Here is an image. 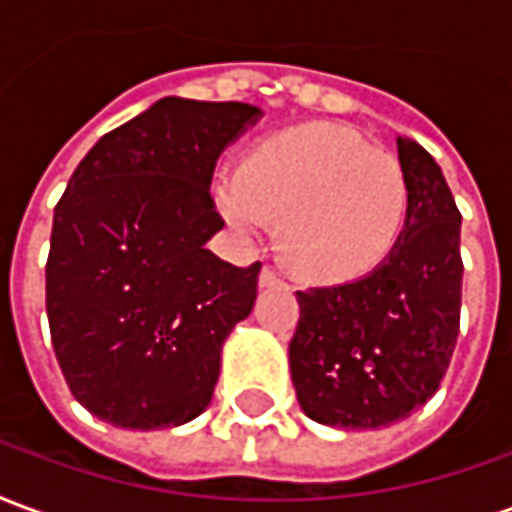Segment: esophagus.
I'll use <instances>...</instances> for the list:
<instances>
[{
	"label": "esophagus",
	"mask_w": 512,
	"mask_h": 512,
	"mask_svg": "<svg viewBox=\"0 0 512 512\" xmlns=\"http://www.w3.org/2000/svg\"><path fill=\"white\" fill-rule=\"evenodd\" d=\"M260 285L263 288H274V285H282V277H279L277 271H271V268H263L260 271Z\"/></svg>",
	"instance_id": "1"
}]
</instances>
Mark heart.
<instances>
[{"instance_id": "obj_1", "label": "heart", "mask_w": 512, "mask_h": 512, "mask_svg": "<svg viewBox=\"0 0 512 512\" xmlns=\"http://www.w3.org/2000/svg\"><path fill=\"white\" fill-rule=\"evenodd\" d=\"M213 200L246 238H266L285 219L290 266L315 282H345L392 252L408 186L400 161L354 128L307 123L257 145L246 172L222 169Z\"/></svg>"}]
</instances>
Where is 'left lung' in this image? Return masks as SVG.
Listing matches in <instances>:
<instances>
[{
    "mask_svg": "<svg viewBox=\"0 0 512 512\" xmlns=\"http://www.w3.org/2000/svg\"><path fill=\"white\" fill-rule=\"evenodd\" d=\"M397 161L408 208L392 252L354 282L296 290L290 378L329 428H386L425 406L461 329V211L425 147L397 136Z\"/></svg>",
    "mask_w": 512,
    "mask_h": 512,
    "instance_id": "1",
    "label": "left lung"
}]
</instances>
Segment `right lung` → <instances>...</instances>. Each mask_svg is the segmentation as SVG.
Listing matches in <instances>:
<instances>
[{
    "label": "right lung",
    "mask_w": 512,
    "mask_h": 512,
    "mask_svg": "<svg viewBox=\"0 0 512 512\" xmlns=\"http://www.w3.org/2000/svg\"><path fill=\"white\" fill-rule=\"evenodd\" d=\"M260 109L161 98L104 134L54 208L51 345L73 397L117 428H175L213 397L222 345L257 299L260 263L208 249L224 227L216 158Z\"/></svg>",
    "instance_id": "1"
}]
</instances>
